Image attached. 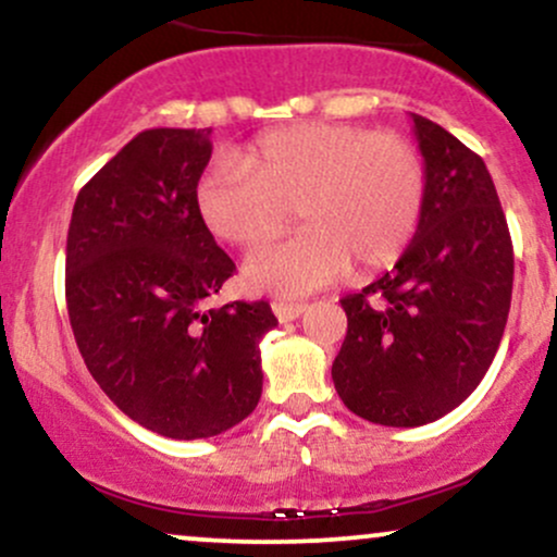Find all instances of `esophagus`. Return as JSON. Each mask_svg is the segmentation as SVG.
<instances>
[{"instance_id":"1","label":"esophagus","mask_w":557,"mask_h":557,"mask_svg":"<svg viewBox=\"0 0 557 557\" xmlns=\"http://www.w3.org/2000/svg\"><path fill=\"white\" fill-rule=\"evenodd\" d=\"M272 311L280 322H293L306 311V304H293V300H272Z\"/></svg>"}]
</instances>
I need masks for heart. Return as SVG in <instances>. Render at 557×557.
<instances>
[{"mask_svg": "<svg viewBox=\"0 0 557 557\" xmlns=\"http://www.w3.org/2000/svg\"><path fill=\"white\" fill-rule=\"evenodd\" d=\"M426 196L419 149L398 133L345 123L277 127L253 140L243 164L216 159L196 185V207L220 240L251 248L290 225L287 240L243 264L257 293L306 296L354 270L393 264L417 233Z\"/></svg>", "mask_w": 557, "mask_h": 557, "instance_id": "1", "label": "heart"}]
</instances>
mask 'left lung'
<instances>
[{"mask_svg":"<svg viewBox=\"0 0 557 557\" xmlns=\"http://www.w3.org/2000/svg\"><path fill=\"white\" fill-rule=\"evenodd\" d=\"M426 196L398 264L341 304L348 332L332 363L356 417L421 426L445 417L487 374L508 322L513 246L482 157L411 114Z\"/></svg>","mask_w":557,"mask_h":557,"instance_id":"1","label":"left lung"}]
</instances>
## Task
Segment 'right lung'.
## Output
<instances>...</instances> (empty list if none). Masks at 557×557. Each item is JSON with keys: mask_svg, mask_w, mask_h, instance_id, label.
Wrapping results in <instances>:
<instances>
[{"mask_svg": "<svg viewBox=\"0 0 557 557\" xmlns=\"http://www.w3.org/2000/svg\"><path fill=\"white\" fill-rule=\"evenodd\" d=\"M212 127L138 133L81 188L67 230L70 327L125 417L172 440L227 432L261 398L267 300L207 298L233 277L196 207Z\"/></svg>", "mask_w": 557, "mask_h": 557, "instance_id": "obj_1", "label": "right lung"}]
</instances>
